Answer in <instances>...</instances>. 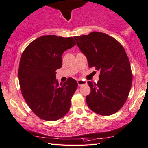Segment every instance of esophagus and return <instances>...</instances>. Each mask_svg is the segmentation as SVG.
Wrapping results in <instances>:
<instances>
[{
    "instance_id": "obj_1",
    "label": "esophagus",
    "mask_w": 148,
    "mask_h": 148,
    "mask_svg": "<svg viewBox=\"0 0 148 148\" xmlns=\"http://www.w3.org/2000/svg\"><path fill=\"white\" fill-rule=\"evenodd\" d=\"M77 82H78V86H81L84 85V84H86V80H81V79L78 80Z\"/></svg>"
}]
</instances>
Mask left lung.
<instances>
[{
    "mask_svg": "<svg viewBox=\"0 0 148 148\" xmlns=\"http://www.w3.org/2000/svg\"><path fill=\"white\" fill-rule=\"evenodd\" d=\"M74 38L87 58L88 66L100 71L97 83L88 81L90 92L86 97V103L100 115L116 113L127 101L133 80L125 49L115 38L103 32H92Z\"/></svg>",
    "mask_w": 148,
    "mask_h": 148,
    "instance_id": "left-lung-1",
    "label": "left lung"
}]
</instances>
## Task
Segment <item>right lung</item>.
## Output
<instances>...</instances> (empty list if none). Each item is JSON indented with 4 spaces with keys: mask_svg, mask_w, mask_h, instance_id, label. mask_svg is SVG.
I'll return each mask as SVG.
<instances>
[{
    "mask_svg": "<svg viewBox=\"0 0 148 148\" xmlns=\"http://www.w3.org/2000/svg\"><path fill=\"white\" fill-rule=\"evenodd\" d=\"M75 45L73 37L47 35L29 43L22 53L18 70L21 94L41 119L58 121L70 110L77 82L69 78L60 86L56 71L62 66L64 51Z\"/></svg>",
    "mask_w": 148,
    "mask_h": 148,
    "instance_id": "1",
    "label": "right lung"
}]
</instances>
